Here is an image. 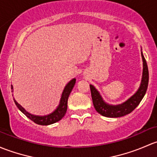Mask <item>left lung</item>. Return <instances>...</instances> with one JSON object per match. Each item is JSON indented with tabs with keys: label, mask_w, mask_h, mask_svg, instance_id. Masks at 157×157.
<instances>
[{
	"label": "left lung",
	"mask_w": 157,
	"mask_h": 157,
	"mask_svg": "<svg viewBox=\"0 0 157 157\" xmlns=\"http://www.w3.org/2000/svg\"><path fill=\"white\" fill-rule=\"evenodd\" d=\"M142 59H143V75L140 86L138 91L131 98H129L126 102L118 106H110L103 102L101 95L98 91L95 89L93 85H90V93H91L92 101L97 112L106 117L116 118L124 116L125 115L132 113L143 99L148 86L149 82V72H148L147 64L144 56L141 53Z\"/></svg>",
	"instance_id": "8db88e82"
}]
</instances>
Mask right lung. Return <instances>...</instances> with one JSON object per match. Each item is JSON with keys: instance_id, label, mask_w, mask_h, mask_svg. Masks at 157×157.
Listing matches in <instances>:
<instances>
[{"instance_id": "obj_1", "label": "right lung", "mask_w": 157, "mask_h": 157, "mask_svg": "<svg viewBox=\"0 0 157 157\" xmlns=\"http://www.w3.org/2000/svg\"><path fill=\"white\" fill-rule=\"evenodd\" d=\"M75 84V78H73L72 80H71L70 82L67 84V86H66L65 88H64L63 92L62 94V97H61L60 103H59V106H58L57 109H56L54 113L48 115V116H34V115L29 113L27 111L25 110V109H24L21 105H19V103L15 101L14 98H13V101L19 110H20L22 113L25 114L29 119L32 121V122L38 124V125H51V124L55 123V122H58V121H59L60 119H62L63 117L65 116L66 113H67V110L68 98H69V94H70L71 91H72ZM11 89H13L12 85H11Z\"/></svg>"}]
</instances>
